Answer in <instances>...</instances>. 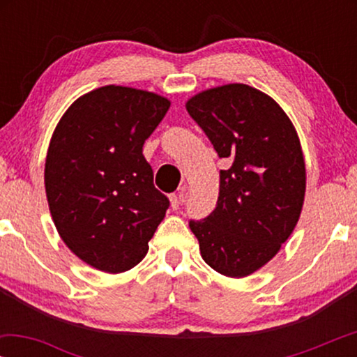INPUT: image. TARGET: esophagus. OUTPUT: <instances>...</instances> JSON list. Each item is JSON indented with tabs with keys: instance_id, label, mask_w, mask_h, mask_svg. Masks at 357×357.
I'll list each match as a JSON object with an SVG mask.
<instances>
[{
	"instance_id": "1",
	"label": "esophagus",
	"mask_w": 357,
	"mask_h": 357,
	"mask_svg": "<svg viewBox=\"0 0 357 357\" xmlns=\"http://www.w3.org/2000/svg\"><path fill=\"white\" fill-rule=\"evenodd\" d=\"M185 188H187V187H182V192H180L178 195H175V193L170 195V206H172L174 211H175V209H178L180 204H182V202H183Z\"/></svg>"
}]
</instances>
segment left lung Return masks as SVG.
<instances>
[{"label": "left lung", "mask_w": 357, "mask_h": 357, "mask_svg": "<svg viewBox=\"0 0 357 357\" xmlns=\"http://www.w3.org/2000/svg\"><path fill=\"white\" fill-rule=\"evenodd\" d=\"M187 110L229 164L219 172L214 211L192 219L190 229L213 270L248 276L280 252L299 221L305 195L299 136L270 96L247 84L199 92Z\"/></svg>", "instance_id": "8db88e82"}]
</instances>
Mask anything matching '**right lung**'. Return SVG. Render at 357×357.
I'll return each mask as SVG.
<instances>
[{
    "label": "right lung",
    "mask_w": 357,
    "mask_h": 357,
    "mask_svg": "<svg viewBox=\"0 0 357 357\" xmlns=\"http://www.w3.org/2000/svg\"><path fill=\"white\" fill-rule=\"evenodd\" d=\"M169 107L154 92L104 86L73 102L53 131L48 208L63 242L96 270L138 265L165 216L169 198L154 187L143 144Z\"/></svg>",
    "instance_id": "obj_1"
}]
</instances>
